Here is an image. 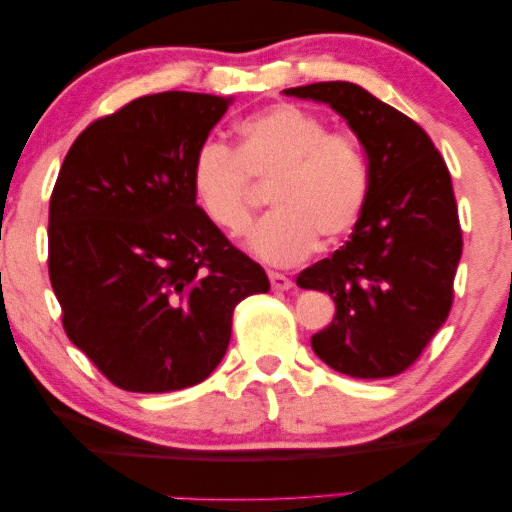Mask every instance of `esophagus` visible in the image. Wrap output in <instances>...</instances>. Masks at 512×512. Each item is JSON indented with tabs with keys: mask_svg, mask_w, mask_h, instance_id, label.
<instances>
[{
	"mask_svg": "<svg viewBox=\"0 0 512 512\" xmlns=\"http://www.w3.org/2000/svg\"><path fill=\"white\" fill-rule=\"evenodd\" d=\"M267 276H270V286H272V290H290V288H292V281L288 279L286 274H281V272H267Z\"/></svg>",
	"mask_w": 512,
	"mask_h": 512,
	"instance_id": "1",
	"label": "esophagus"
}]
</instances>
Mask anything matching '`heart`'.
<instances>
[{
  "label": "heart",
  "instance_id": "b5f03b06",
  "mask_svg": "<svg viewBox=\"0 0 512 512\" xmlns=\"http://www.w3.org/2000/svg\"><path fill=\"white\" fill-rule=\"evenodd\" d=\"M192 192L226 236H242L254 220L258 192L274 211L249 238L272 265L304 261L349 236L370 197V161L356 136L329 133L320 117L295 104H274L236 127V147L208 138L192 158Z\"/></svg>",
  "mask_w": 512,
  "mask_h": 512
}]
</instances>
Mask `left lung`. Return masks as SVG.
Instances as JSON below:
<instances>
[{
  "label": "left lung",
  "mask_w": 512,
  "mask_h": 512,
  "mask_svg": "<svg viewBox=\"0 0 512 512\" xmlns=\"http://www.w3.org/2000/svg\"><path fill=\"white\" fill-rule=\"evenodd\" d=\"M286 95L345 117L372 174L349 240L297 276L299 288L335 301L333 322L311 338L313 351L354 379L397 376L422 356L454 304L463 231L445 158L420 124L356 83H311Z\"/></svg>",
  "instance_id": "8db88e82"
}]
</instances>
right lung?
<instances>
[{
    "label": "right lung",
    "mask_w": 512,
    "mask_h": 512,
    "mask_svg": "<svg viewBox=\"0 0 512 512\" xmlns=\"http://www.w3.org/2000/svg\"><path fill=\"white\" fill-rule=\"evenodd\" d=\"M231 99L145 95L88 124L49 199V281L63 329L117 388L172 392L211 374L233 308L270 290L192 192V158Z\"/></svg>",
    "instance_id": "add662e5"
}]
</instances>
